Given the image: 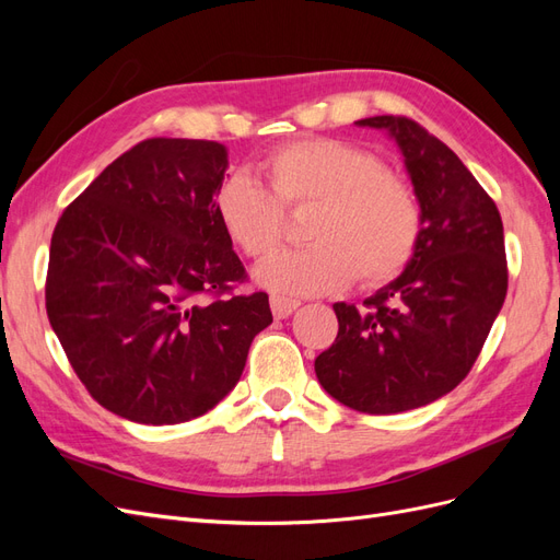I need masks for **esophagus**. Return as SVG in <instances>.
<instances>
[{
  "mask_svg": "<svg viewBox=\"0 0 560 560\" xmlns=\"http://www.w3.org/2000/svg\"><path fill=\"white\" fill-rule=\"evenodd\" d=\"M299 306H301V303H299V301H294V299H287V296H270V311H273V315H276L278 319L290 317Z\"/></svg>",
  "mask_w": 560,
  "mask_h": 560,
  "instance_id": "esophagus-1",
  "label": "esophagus"
}]
</instances>
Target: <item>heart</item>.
<instances>
[{"label":"heart","instance_id":"1","mask_svg":"<svg viewBox=\"0 0 560 560\" xmlns=\"http://www.w3.org/2000/svg\"><path fill=\"white\" fill-rule=\"evenodd\" d=\"M270 189L247 173L229 175L214 194L226 238L252 259L273 252L284 233V210L315 206L308 247L266 259L254 278L278 294L338 292L354 276L366 287L399 278L422 238V208L409 182L385 173L364 147L306 138L276 147L264 159Z\"/></svg>","mask_w":560,"mask_h":560}]
</instances>
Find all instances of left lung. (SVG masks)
Masks as SVG:
<instances>
[{"instance_id":"1","label":"left lung","mask_w":560,"mask_h":560,"mask_svg":"<svg viewBox=\"0 0 560 560\" xmlns=\"http://www.w3.org/2000/svg\"><path fill=\"white\" fill-rule=\"evenodd\" d=\"M358 126L393 135L422 208V238L404 273L364 301L334 303L338 334L317 354L327 393L354 411L401 413L460 383L477 362L506 296L498 206L465 163L413 118Z\"/></svg>"}]
</instances>
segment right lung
Wrapping results in <instances>:
<instances>
[{"mask_svg":"<svg viewBox=\"0 0 560 560\" xmlns=\"http://www.w3.org/2000/svg\"><path fill=\"white\" fill-rule=\"evenodd\" d=\"M226 167L219 142L151 138L58 219L48 322L79 381L116 416L177 425L208 413L273 322L266 292L233 294L247 273L214 212Z\"/></svg>","mask_w":560,"mask_h":560,"instance_id":"obj_1","label":"right lung"}]
</instances>
